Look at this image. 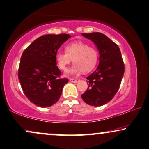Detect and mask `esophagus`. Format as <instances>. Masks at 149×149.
<instances>
[{"label": "esophagus", "instance_id": "obj_1", "mask_svg": "<svg viewBox=\"0 0 149 149\" xmlns=\"http://www.w3.org/2000/svg\"><path fill=\"white\" fill-rule=\"evenodd\" d=\"M69 80H70V82H73V83H77L80 81L79 79H75V78H69Z\"/></svg>", "mask_w": 149, "mask_h": 149}]
</instances>
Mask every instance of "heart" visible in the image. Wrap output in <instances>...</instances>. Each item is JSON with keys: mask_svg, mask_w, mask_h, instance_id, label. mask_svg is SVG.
Returning <instances> with one entry per match:
<instances>
[{"mask_svg": "<svg viewBox=\"0 0 149 149\" xmlns=\"http://www.w3.org/2000/svg\"><path fill=\"white\" fill-rule=\"evenodd\" d=\"M56 61L58 68L66 71L68 65L73 61L74 64L69 73L77 74L92 70L98 61V52L95 47L89 46L83 41H75L65 47V52H58Z\"/></svg>", "mask_w": 149, "mask_h": 149, "instance_id": "1", "label": "heart"}]
</instances>
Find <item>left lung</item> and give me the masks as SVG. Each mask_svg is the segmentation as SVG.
<instances>
[{
	"label": "left lung",
	"mask_w": 149,
	"mask_h": 149,
	"mask_svg": "<svg viewBox=\"0 0 149 149\" xmlns=\"http://www.w3.org/2000/svg\"><path fill=\"white\" fill-rule=\"evenodd\" d=\"M82 35L97 45L100 63L97 69L86 78L88 88L81 97L90 106H101L110 102L119 89L125 71L123 60L118 45L105 35L101 33Z\"/></svg>",
	"instance_id": "1"
}]
</instances>
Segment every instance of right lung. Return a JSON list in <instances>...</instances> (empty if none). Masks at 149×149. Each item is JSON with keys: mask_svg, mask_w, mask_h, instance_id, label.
<instances>
[{"mask_svg": "<svg viewBox=\"0 0 149 149\" xmlns=\"http://www.w3.org/2000/svg\"><path fill=\"white\" fill-rule=\"evenodd\" d=\"M71 36L68 34L45 35L32 42L23 52L18 69V79L29 100L45 108L56 104L63 88L68 82L61 78L56 66L57 51Z\"/></svg>", "mask_w": 149, "mask_h": 149, "instance_id": "obj_1", "label": "right lung"}]
</instances>
